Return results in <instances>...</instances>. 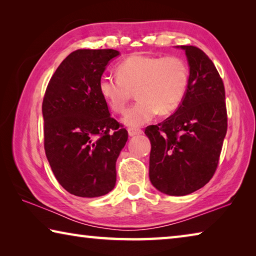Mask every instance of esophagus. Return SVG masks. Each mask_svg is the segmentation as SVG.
<instances>
[{
  "label": "esophagus",
  "instance_id": "obj_1",
  "mask_svg": "<svg viewBox=\"0 0 256 256\" xmlns=\"http://www.w3.org/2000/svg\"><path fill=\"white\" fill-rule=\"evenodd\" d=\"M128 131V136H140V134H142V132H144L141 128H130Z\"/></svg>",
  "mask_w": 256,
  "mask_h": 256
}]
</instances>
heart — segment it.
<instances>
[{
    "label": "heart",
    "mask_w": 256,
    "mask_h": 256,
    "mask_svg": "<svg viewBox=\"0 0 256 256\" xmlns=\"http://www.w3.org/2000/svg\"><path fill=\"white\" fill-rule=\"evenodd\" d=\"M116 76H102L98 92L116 114H123L132 92H136L138 100L123 118L131 128L148 123L157 112H174L184 102L190 84V68L177 55L132 54L118 64Z\"/></svg>",
    "instance_id": "b5f03b06"
}]
</instances>
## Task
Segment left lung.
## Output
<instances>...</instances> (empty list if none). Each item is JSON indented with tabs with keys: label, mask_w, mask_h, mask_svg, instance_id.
Listing matches in <instances>:
<instances>
[{
	"label": "left lung",
	"mask_w": 256,
	"mask_h": 256,
	"mask_svg": "<svg viewBox=\"0 0 256 256\" xmlns=\"http://www.w3.org/2000/svg\"><path fill=\"white\" fill-rule=\"evenodd\" d=\"M188 56L190 84L175 114L144 133L150 138L149 177L168 196H188L214 175L227 133L226 92L222 76L204 52L180 46Z\"/></svg>",
	"instance_id": "1"
}]
</instances>
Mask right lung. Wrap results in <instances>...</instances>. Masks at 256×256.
<instances>
[{"label":"right lung","instance_id":"right-lung-1","mask_svg":"<svg viewBox=\"0 0 256 256\" xmlns=\"http://www.w3.org/2000/svg\"><path fill=\"white\" fill-rule=\"evenodd\" d=\"M115 50H76L52 76L42 99L44 148L56 180L81 198L105 196L116 183V160L128 133L98 92Z\"/></svg>","mask_w":256,"mask_h":256}]
</instances>
